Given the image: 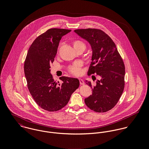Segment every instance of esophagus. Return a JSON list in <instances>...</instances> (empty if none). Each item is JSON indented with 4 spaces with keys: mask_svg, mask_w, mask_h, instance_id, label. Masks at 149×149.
Returning <instances> with one entry per match:
<instances>
[{
    "mask_svg": "<svg viewBox=\"0 0 149 149\" xmlns=\"http://www.w3.org/2000/svg\"><path fill=\"white\" fill-rule=\"evenodd\" d=\"M79 81H80V85H84V81H83V79H79Z\"/></svg>",
    "mask_w": 149,
    "mask_h": 149,
    "instance_id": "1",
    "label": "esophagus"
}]
</instances>
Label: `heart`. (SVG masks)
Segmentation results:
<instances>
[{"label": "heart", "mask_w": 149, "mask_h": 149, "mask_svg": "<svg viewBox=\"0 0 149 149\" xmlns=\"http://www.w3.org/2000/svg\"><path fill=\"white\" fill-rule=\"evenodd\" d=\"M72 45H73L74 49H77V48L80 47V48L83 49L84 50L85 49V45L84 44V43L83 42L81 41L74 40L72 42ZM81 66H82V64L81 63L76 62L69 67L68 70L71 74L75 75V76H79L82 73Z\"/></svg>", "instance_id": "obj_1"}]
</instances>
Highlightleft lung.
<instances>
[{"label":"left lung","mask_w":149,"mask_h":149,"mask_svg":"<svg viewBox=\"0 0 149 149\" xmlns=\"http://www.w3.org/2000/svg\"><path fill=\"white\" fill-rule=\"evenodd\" d=\"M91 45L92 54L89 73H96L95 84L85 80L92 95L85 98V104L97 112H107L116 104L125 87V67L115 43L104 31L96 29L74 31Z\"/></svg>","instance_id":"obj_1"}]
</instances>
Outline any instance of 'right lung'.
Instances as JSON below:
<instances>
[{"label": "right lung", "mask_w": 149, "mask_h": 149, "mask_svg": "<svg viewBox=\"0 0 149 149\" xmlns=\"http://www.w3.org/2000/svg\"><path fill=\"white\" fill-rule=\"evenodd\" d=\"M71 30L50 29L38 36L30 46L24 61L27 87L36 103L43 109L57 111L65 106L80 82L63 76L61 84L53 80L50 65L54 61L62 37Z\"/></svg>", "instance_id": "1"}]
</instances>
